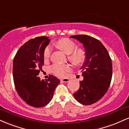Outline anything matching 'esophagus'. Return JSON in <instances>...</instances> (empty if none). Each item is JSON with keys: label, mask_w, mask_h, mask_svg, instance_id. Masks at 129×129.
Segmentation results:
<instances>
[{"label": "esophagus", "mask_w": 129, "mask_h": 129, "mask_svg": "<svg viewBox=\"0 0 129 129\" xmlns=\"http://www.w3.org/2000/svg\"><path fill=\"white\" fill-rule=\"evenodd\" d=\"M69 81L70 79H68V78H63V79H61V81H62V82H69Z\"/></svg>", "instance_id": "1"}]
</instances>
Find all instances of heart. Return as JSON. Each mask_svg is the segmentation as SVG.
<instances>
[{
  "label": "heart",
  "instance_id": "1",
  "mask_svg": "<svg viewBox=\"0 0 129 129\" xmlns=\"http://www.w3.org/2000/svg\"><path fill=\"white\" fill-rule=\"evenodd\" d=\"M54 45L63 51L66 54H68V59L75 66H79L84 62L85 58V52L81 48L76 49V44L72 40L67 38H63L56 42ZM51 52V48L50 47H46L44 51V60H47L50 58ZM50 70L55 76L62 78L70 70V67L69 65L56 63L50 67Z\"/></svg>",
  "mask_w": 129,
  "mask_h": 129
}]
</instances>
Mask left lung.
Wrapping results in <instances>:
<instances>
[{
    "mask_svg": "<svg viewBox=\"0 0 129 129\" xmlns=\"http://www.w3.org/2000/svg\"><path fill=\"white\" fill-rule=\"evenodd\" d=\"M70 38L82 44L85 51V61L81 69L84 79L79 82V90L73 96L82 104L91 105L101 100L109 89L112 77V60L99 40L84 35Z\"/></svg>",
    "mask_w": 129,
    "mask_h": 129,
    "instance_id": "8db88e82",
    "label": "left lung"
}]
</instances>
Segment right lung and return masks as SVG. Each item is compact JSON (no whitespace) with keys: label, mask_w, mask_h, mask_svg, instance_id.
<instances>
[{"label":"right lung","mask_w":129,"mask_h":129,"mask_svg":"<svg viewBox=\"0 0 129 129\" xmlns=\"http://www.w3.org/2000/svg\"><path fill=\"white\" fill-rule=\"evenodd\" d=\"M50 41L47 36L29 40L19 48L13 60V75L17 92L27 104L35 107L49 103L60 82L53 75L45 81L38 77L44 66V51Z\"/></svg>","instance_id":"right-lung-1"}]
</instances>
